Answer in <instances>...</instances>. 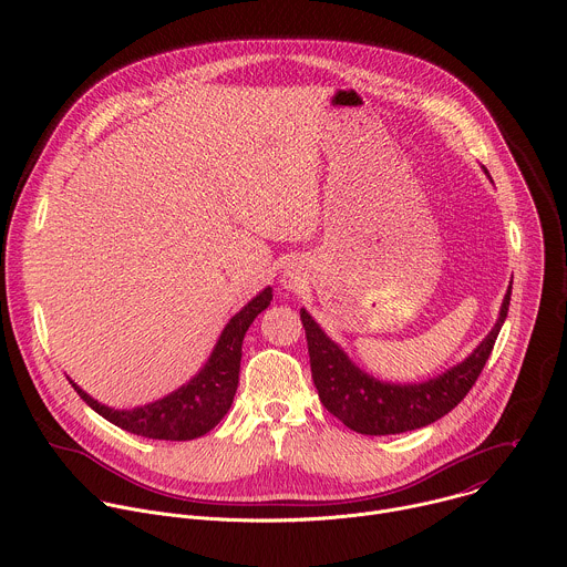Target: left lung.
<instances>
[{
  "instance_id": "left-lung-1",
  "label": "left lung",
  "mask_w": 567,
  "mask_h": 567,
  "mask_svg": "<svg viewBox=\"0 0 567 567\" xmlns=\"http://www.w3.org/2000/svg\"><path fill=\"white\" fill-rule=\"evenodd\" d=\"M512 287L503 300L496 328L460 365L424 383H383L361 372L346 352L326 337L300 309L307 337L311 379L318 396L334 417L361 435H396L429 426L451 413L477 381L507 318Z\"/></svg>"
}]
</instances>
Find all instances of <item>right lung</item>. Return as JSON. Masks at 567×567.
Segmentation results:
<instances>
[{
    "instance_id": "right-lung-1",
    "label": "right lung",
    "mask_w": 567,
    "mask_h": 567,
    "mask_svg": "<svg viewBox=\"0 0 567 567\" xmlns=\"http://www.w3.org/2000/svg\"><path fill=\"white\" fill-rule=\"evenodd\" d=\"M271 298V287H267L245 309L235 313L224 328L204 370L188 385H182L177 392L154 403H147L143 409L112 411L96 399H92L85 390H80L73 381L69 383L90 409H94L101 417H105L107 422L127 433L147 440L171 442L202 437L204 433L215 429L230 409L239 381L241 341H245V334L256 320V316L269 307Z\"/></svg>"
}]
</instances>
